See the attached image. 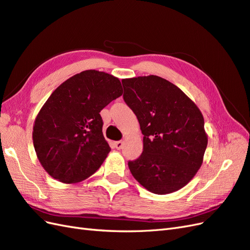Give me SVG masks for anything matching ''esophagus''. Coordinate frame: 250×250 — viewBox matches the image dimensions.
Instances as JSON below:
<instances>
[{"label": "esophagus", "instance_id": "esophagus-1", "mask_svg": "<svg viewBox=\"0 0 250 250\" xmlns=\"http://www.w3.org/2000/svg\"><path fill=\"white\" fill-rule=\"evenodd\" d=\"M123 145H124V142H123V141H118V142H115V147H116V149H118V150L122 149Z\"/></svg>", "mask_w": 250, "mask_h": 250}]
</instances>
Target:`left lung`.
<instances>
[{"mask_svg": "<svg viewBox=\"0 0 250 250\" xmlns=\"http://www.w3.org/2000/svg\"><path fill=\"white\" fill-rule=\"evenodd\" d=\"M124 101L137 116L143 152L128 162L133 177L158 195L178 191L197 173L208 146L201 111L170 81L150 75L123 79Z\"/></svg>", "mask_w": 250, "mask_h": 250, "instance_id": "1", "label": "left lung"}]
</instances>
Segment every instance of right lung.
I'll return each instance as SVG.
<instances>
[{"mask_svg": "<svg viewBox=\"0 0 250 250\" xmlns=\"http://www.w3.org/2000/svg\"><path fill=\"white\" fill-rule=\"evenodd\" d=\"M123 94L120 80L104 72L83 71L60 84L37 115L33 145L50 175L79 183L100 168L110 151L100 111Z\"/></svg>", "mask_w": 250, "mask_h": 250, "instance_id": "obj_1", "label": "right lung"}]
</instances>
